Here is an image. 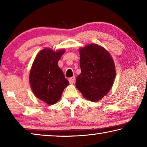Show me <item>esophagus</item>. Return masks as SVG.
Here are the masks:
<instances>
[{"label": "esophagus", "instance_id": "obj_1", "mask_svg": "<svg viewBox=\"0 0 147 147\" xmlns=\"http://www.w3.org/2000/svg\"><path fill=\"white\" fill-rule=\"evenodd\" d=\"M75 80H76L75 76H73V77H71V78H70L69 79V83H70L71 84H74V82H75Z\"/></svg>", "mask_w": 147, "mask_h": 147}]
</instances>
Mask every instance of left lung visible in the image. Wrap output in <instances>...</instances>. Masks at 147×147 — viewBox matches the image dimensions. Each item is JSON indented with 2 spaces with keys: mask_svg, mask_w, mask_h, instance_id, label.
Masks as SVG:
<instances>
[{
  "mask_svg": "<svg viewBox=\"0 0 147 147\" xmlns=\"http://www.w3.org/2000/svg\"><path fill=\"white\" fill-rule=\"evenodd\" d=\"M81 73L76 88L87 100L97 102L110 91L115 80V65L106 49L91 43L79 49Z\"/></svg>",
  "mask_w": 147,
  "mask_h": 147,
  "instance_id": "left-lung-1",
  "label": "left lung"
}]
</instances>
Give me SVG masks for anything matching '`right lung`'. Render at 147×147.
<instances>
[{
	"mask_svg": "<svg viewBox=\"0 0 147 147\" xmlns=\"http://www.w3.org/2000/svg\"><path fill=\"white\" fill-rule=\"evenodd\" d=\"M65 49L46 48L37 54L30 71L29 82L34 94L49 105L58 102L63 89L69 85L58 63Z\"/></svg>",
	"mask_w": 147,
	"mask_h": 147,
	"instance_id": "add662e5",
	"label": "right lung"
}]
</instances>
